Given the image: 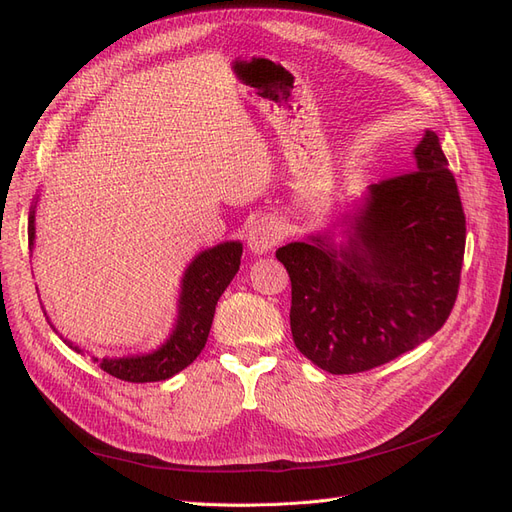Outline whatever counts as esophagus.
Instances as JSON below:
<instances>
[{"instance_id":"esophagus-1","label":"esophagus","mask_w":512,"mask_h":512,"mask_svg":"<svg viewBox=\"0 0 512 512\" xmlns=\"http://www.w3.org/2000/svg\"><path fill=\"white\" fill-rule=\"evenodd\" d=\"M282 239H284V230L280 224H277L273 218H260L250 228V237H247V243H250V250L254 254H267Z\"/></svg>"}]
</instances>
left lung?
<instances>
[{"label":"left lung","instance_id":"left-lung-1","mask_svg":"<svg viewBox=\"0 0 512 512\" xmlns=\"http://www.w3.org/2000/svg\"><path fill=\"white\" fill-rule=\"evenodd\" d=\"M414 158V170L371 185L346 245L309 237L275 252L292 286L294 346L329 374L389 363L453 312L466 213L436 134Z\"/></svg>","mask_w":512,"mask_h":512}]
</instances>
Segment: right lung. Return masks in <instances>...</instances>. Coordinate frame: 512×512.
Returning <instances> with one entry per match:
<instances>
[{
	"instance_id": "obj_1",
	"label": "right lung",
	"mask_w": 512,
	"mask_h": 512,
	"mask_svg": "<svg viewBox=\"0 0 512 512\" xmlns=\"http://www.w3.org/2000/svg\"><path fill=\"white\" fill-rule=\"evenodd\" d=\"M34 230L32 213L27 224L29 247L34 245ZM241 252V243L232 241L194 258L183 277L177 327L160 350L145 356H126V359H94L98 367L113 378L126 382H158L188 367L207 344L215 305H218L222 292L239 271ZM66 344L72 350L81 352L70 342Z\"/></svg>"
}]
</instances>
